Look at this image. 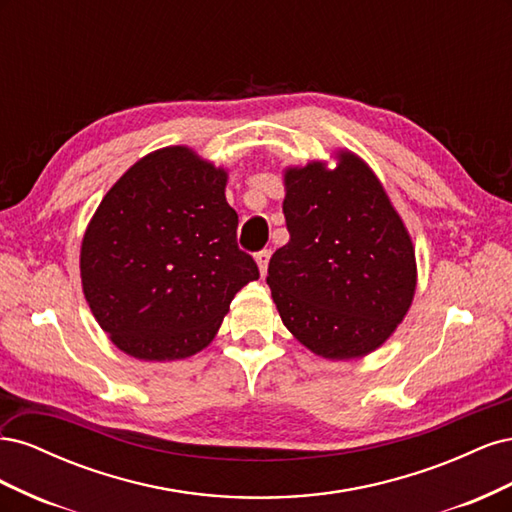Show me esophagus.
Listing matches in <instances>:
<instances>
[{
  "label": "esophagus",
  "instance_id": "obj_1",
  "mask_svg": "<svg viewBox=\"0 0 512 512\" xmlns=\"http://www.w3.org/2000/svg\"><path fill=\"white\" fill-rule=\"evenodd\" d=\"M269 258H271V250H260L256 254V262H258V269L262 275H267V267H269Z\"/></svg>",
  "mask_w": 512,
  "mask_h": 512
}]
</instances>
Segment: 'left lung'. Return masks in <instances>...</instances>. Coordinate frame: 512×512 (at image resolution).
<instances>
[{
	"label": "left lung",
	"mask_w": 512,
	"mask_h": 512,
	"mask_svg": "<svg viewBox=\"0 0 512 512\" xmlns=\"http://www.w3.org/2000/svg\"><path fill=\"white\" fill-rule=\"evenodd\" d=\"M284 215L290 241L271 256L267 284L286 329L327 359L376 350L408 312L416 265L374 173L352 153L333 170L292 168Z\"/></svg>",
	"instance_id": "8db88e82"
}]
</instances>
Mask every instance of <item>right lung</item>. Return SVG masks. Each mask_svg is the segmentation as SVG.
<instances>
[{
    "instance_id": "obj_1",
    "label": "right lung",
    "mask_w": 512,
    "mask_h": 512,
    "mask_svg": "<svg viewBox=\"0 0 512 512\" xmlns=\"http://www.w3.org/2000/svg\"><path fill=\"white\" fill-rule=\"evenodd\" d=\"M226 173L190 149L149 153L123 175L81 247L85 299L117 348L143 361L203 350L260 271L239 250Z\"/></svg>"
}]
</instances>
